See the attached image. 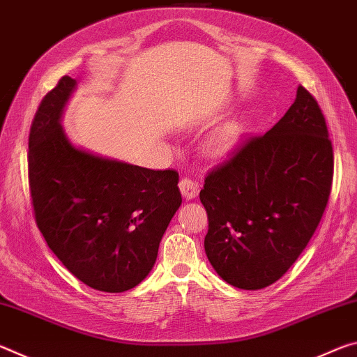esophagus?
<instances>
[{
    "label": "esophagus",
    "instance_id": "34e87169",
    "mask_svg": "<svg viewBox=\"0 0 357 357\" xmlns=\"http://www.w3.org/2000/svg\"><path fill=\"white\" fill-rule=\"evenodd\" d=\"M179 190L183 193V197L185 200H193V198H197L198 192H200V184L195 183V181L192 179H187L183 178L179 181Z\"/></svg>",
    "mask_w": 357,
    "mask_h": 357
}]
</instances>
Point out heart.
I'll list each match as a JSON object with an SVG mask.
<instances>
[{
  "label": "heart",
  "instance_id": "obj_1",
  "mask_svg": "<svg viewBox=\"0 0 357 357\" xmlns=\"http://www.w3.org/2000/svg\"><path fill=\"white\" fill-rule=\"evenodd\" d=\"M244 135V128L241 123L231 121L209 135L204 144V151L209 157H222L229 153L241 142Z\"/></svg>",
  "mask_w": 357,
  "mask_h": 357
}]
</instances>
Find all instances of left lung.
<instances>
[{
  "mask_svg": "<svg viewBox=\"0 0 357 357\" xmlns=\"http://www.w3.org/2000/svg\"><path fill=\"white\" fill-rule=\"evenodd\" d=\"M334 154L313 96L298 86L283 118L208 173L204 252L241 289L273 285L309 244L329 200Z\"/></svg>",
  "mask_w": 357,
  "mask_h": 357,
  "instance_id": "1",
  "label": "left lung"
}]
</instances>
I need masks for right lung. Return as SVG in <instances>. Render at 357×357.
I'll return each instance as SVG.
<instances>
[{"label": "right lung", "instance_id": "add662e5", "mask_svg": "<svg viewBox=\"0 0 357 357\" xmlns=\"http://www.w3.org/2000/svg\"><path fill=\"white\" fill-rule=\"evenodd\" d=\"M77 80L58 82L29 130L34 215L48 247L78 280L123 293L146 279L183 198L176 172H155L77 146L63 114Z\"/></svg>", "mask_w": 357, "mask_h": 357}]
</instances>
